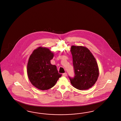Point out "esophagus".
Here are the masks:
<instances>
[{
	"instance_id": "34e87169",
	"label": "esophagus",
	"mask_w": 121,
	"mask_h": 121,
	"mask_svg": "<svg viewBox=\"0 0 121 121\" xmlns=\"http://www.w3.org/2000/svg\"><path fill=\"white\" fill-rule=\"evenodd\" d=\"M62 75H63V76H65V77H66V76H67V73H63V74H62Z\"/></svg>"
}]
</instances>
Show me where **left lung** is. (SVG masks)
<instances>
[{"mask_svg":"<svg viewBox=\"0 0 121 121\" xmlns=\"http://www.w3.org/2000/svg\"><path fill=\"white\" fill-rule=\"evenodd\" d=\"M70 52L72 55L75 75L69 77L70 83L77 89H89L97 81L99 69L96 60L89 49L83 46H72Z\"/></svg>","mask_w":121,"mask_h":121,"instance_id":"left-lung-1","label":"left lung"}]
</instances>
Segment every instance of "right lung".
<instances>
[{
	"mask_svg": "<svg viewBox=\"0 0 121 121\" xmlns=\"http://www.w3.org/2000/svg\"><path fill=\"white\" fill-rule=\"evenodd\" d=\"M54 53L47 47H38L30 56L27 65V74L30 82L37 89H50L62 75L56 65L51 63Z\"/></svg>",
	"mask_w": 121,
	"mask_h": 121,
	"instance_id": "1",
	"label": "right lung"
}]
</instances>
